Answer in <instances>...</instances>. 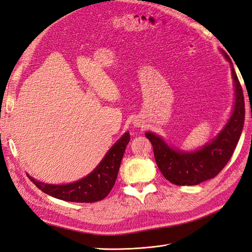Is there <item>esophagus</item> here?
I'll return each mask as SVG.
<instances>
[{"label":"esophagus","instance_id":"1","mask_svg":"<svg viewBox=\"0 0 252 252\" xmlns=\"http://www.w3.org/2000/svg\"><path fill=\"white\" fill-rule=\"evenodd\" d=\"M134 126H135V127H140V126H141V123H140V122H138V121H135V122H134Z\"/></svg>","mask_w":252,"mask_h":252}]
</instances>
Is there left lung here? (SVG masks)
Listing matches in <instances>:
<instances>
[{
    "label": "left lung",
    "mask_w": 252,
    "mask_h": 252,
    "mask_svg": "<svg viewBox=\"0 0 252 252\" xmlns=\"http://www.w3.org/2000/svg\"><path fill=\"white\" fill-rule=\"evenodd\" d=\"M229 62L234 86V104L230 118L216 138L193 151H185L167 144L155 132L145 135L151 142L157 165L165 179L174 185L192 186L215 178L232 157L243 130L245 102L238 75L230 58L220 50Z\"/></svg>",
    "instance_id": "1"
}]
</instances>
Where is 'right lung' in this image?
I'll return each mask as SVG.
<instances>
[{
  "instance_id": "1",
  "label": "right lung",
  "mask_w": 252,
  "mask_h": 252,
  "mask_svg": "<svg viewBox=\"0 0 252 252\" xmlns=\"http://www.w3.org/2000/svg\"><path fill=\"white\" fill-rule=\"evenodd\" d=\"M130 134L125 132L106 152L102 161L85 178L69 184H46L28 175L34 185L48 195L67 202L94 203L105 199L116 183Z\"/></svg>"
}]
</instances>
